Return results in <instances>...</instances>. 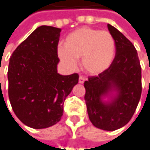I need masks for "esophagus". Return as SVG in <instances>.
<instances>
[{"label": "esophagus", "instance_id": "1", "mask_svg": "<svg viewBox=\"0 0 150 150\" xmlns=\"http://www.w3.org/2000/svg\"><path fill=\"white\" fill-rule=\"evenodd\" d=\"M84 81H85V78H84L83 76H79V83H84Z\"/></svg>", "mask_w": 150, "mask_h": 150}]
</instances>
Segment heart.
Here are the masks:
<instances>
[{
  "label": "heart",
  "instance_id": "b5f03b06",
  "mask_svg": "<svg viewBox=\"0 0 150 150\" xmlns=\"http://www.w3.org/2000/svg\"><path fill=\"white\" fill-rule=\"evenodd\" d=\"M58 54L71 68L76 67L77 59L81 58L83 70L97 74L112 64L115 55V42L108 31L80 27L67 35L64 47L60 46L58 49Z\"/></svg>",
  "mask_w": 150,
  "mask_h": 150
}]
</instances>
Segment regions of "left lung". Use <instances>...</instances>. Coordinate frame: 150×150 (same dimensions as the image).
<instances>
[{"label": "left lung", "mask_w": 150, "mask_h": 150, "mask_svg": "<svg viewBox=\"0 0 150 150\" xmlns=\"http://www.w3.org/2000/svg\"><path fill=\"white\" fill-rule=\"evenodd\" d=\"M115 42V55L108 68L84 82V100L92 125L105 131L125 126L132 117L142 95V67L134 45L115 27L108 25ZM111 89L118 94L110 103L101 96Z\"/></svg>", "instance_id": "8db88e82"}]
</instances>
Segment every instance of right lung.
Returning <instances> with one entry per match:
<instances>
[{
	"label": "right lung",
	"instance_id": "1",
	"mask_svg": "<svg viewBox=\"0 0 150 150\" xmlns=\"http://www.w3.org/2000/svg\"><path fill=\"white\" fill-rule=\"evenodd\" d=\"M60 28L42 25L22 42L10 56L8 99L18 118L34 129L56 125L63 115V105L78 74L61 76L58 44Z\"/></svg>",
	"mask_w": 150,
	"mask_h": 150
}]
</instances>
